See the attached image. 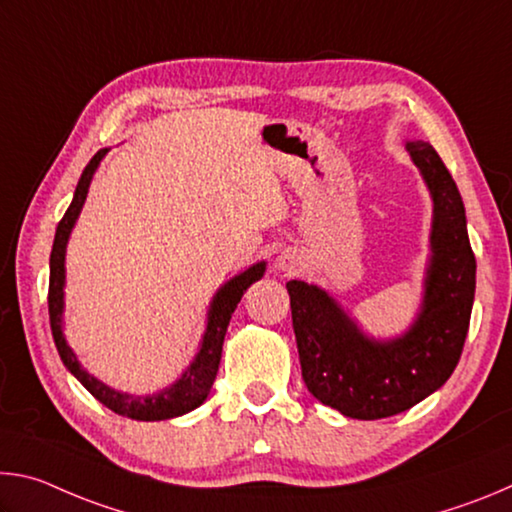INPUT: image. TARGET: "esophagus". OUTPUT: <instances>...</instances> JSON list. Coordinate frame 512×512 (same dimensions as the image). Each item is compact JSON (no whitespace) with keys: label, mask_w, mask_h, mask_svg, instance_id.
<instances>
[{"label":"esophagus","mask_w":512,"mask_h":512,"mask_svg":"<svg viewBox=\"0 0 512 512\" xmlns=\"http://www.w3.org/2000/svg\"><path fill=\"white\" fill-rule=\"evenodd\" d=\"M282 266H284V268H287V257H284V259H282Z\"/></svg>","instance_id":"esophagus-1"}]
</instances>
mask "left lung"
<instances>
[{
  "label": "left lung",
  "mask_w": 512,
  "mask_h": 512,
  "mask_svg": "<svg viewBox=\"0 0 512 512\" xmlns=\"http://www.w3.org/2000/svg\"><path fill=\"white\" fill-rule=\"evenodd\" d=\"M433 196L431 266L422 314L402 339L375 343L325 291L287 282L302 379L348 418L379 420L438 391L461 359L476 289V259L452 173L429 142L406 144Z\"/></svg>",
  "instance_id": "left-lung-1"
}]
</instances>
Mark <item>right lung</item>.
I'll list each match as a JSON object with an SVG mask.
<instances>
[{
    "instance_id": "1",
    "label": "right lung",
    "mask_w": 512,
    "mask_h": 512,
    "mask_svg": "<svg viewBox=\"0 0 512 512\" xmlns=\"http://www.w3.org/2000/svg\"><path fill=\"white\" fill-rule=\"evenodd\" d=\"M106 153H108L106 149L94 153V158L88 162V167L83 169L81 180L74 192V201L67 207L65 216L60 219L56 228L54 248H51V257H49V296H47L51 334H54V343L67 370L72 372V375L79 379L103 406H108L110 411L124 415V418L144 420V422L178 418V415L194 411L196 406H201L205 402V397L210 393V388L216 379V372H219L223 339H225V332H228L230 318L235 314V309L239 305L241 296L246 293V289L264 275V264H255L253 268H248L246 273L237 275L235 280H230L225 287H221L219 293H216V298L212 300L210 314H207V332L203 336L201 352H198V357L194 359L192 366L187 368L185 375L180 377L171 388H167V391H162L158 395H149V397H133V395L112 391V388H108L106 384H101L99 379L88 375V372L81 368V363L76 361L72 348L65 343L63 329H60V325H63L65 246H67L69 232H72L76 223V216H79L81 207L85 203V196H88L92 173Z\"/></svg>"
}]
</instances>
